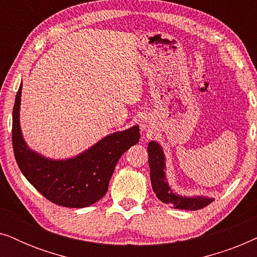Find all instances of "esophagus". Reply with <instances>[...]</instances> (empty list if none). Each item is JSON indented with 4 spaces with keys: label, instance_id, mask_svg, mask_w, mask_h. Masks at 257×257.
<instances>
[{
    "label": "esophagus",
    "instance_id": "obj_1",
    "mask_svg": "<svg viewBox=\"0 0 257 257\" xmlns=\"http://www.w3.org/2000/svg\"><path fill=\"white\" fill-rule=\"evenodd\" d=\"M140 128H142V131H147V130H149V121H146V120H144L143 122H142V125H140Z\"/></svg>",
    "mask_w": 257,
    "mask_h": 257
}]
</instances>
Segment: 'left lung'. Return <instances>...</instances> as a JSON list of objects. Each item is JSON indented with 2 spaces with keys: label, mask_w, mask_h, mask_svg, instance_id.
<instances>
[{
  "label": "left lung",
  "mask_w": 257,
  "mask_h": 257,
  "mask_svg": "<svg viewBox=\"0 0 257 257\" xmlns=\"http://www.w3.org/2000/svg\"><path fill=\"white\" fill-rule=\"evenodd\" d=\"M150 164V178L153 192L157 198L174 208L198 210L201 209L213 201V198L205 195L186 196L174 192V189L168 184L166 175V157L164 150L158 142L151 140L147 146Z\"/></svg>",
  "instance_id": "1"
}]
</instances>
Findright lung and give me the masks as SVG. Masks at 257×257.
I'll return each mask as SVG.
<instances>
[{"label":"right lung","mask_w":257,"mask_h":257,"mask_svg":"<svg viewBox=\"0 0 257 257\" xmlns=\"http://www.w3.org/2000/svg\"><path fill=\"white\" fill-rule=\"evenodd\" d=\"M22 83L13 110V147L16 163L27 180L51 202L69 208L93 205L106 194L108 182L120 157L138 144L139 125L101 138L82 153L68 159H51L31 150L20 121Z\"/></svg>","instance_id":"1"}]
</instances>
